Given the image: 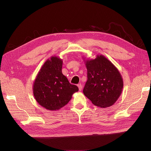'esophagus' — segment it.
I'll return each mask as SVG.
<instances>
[{
  "label": "esophagus",
  "instance_id": "esophagus-1",
  "mask_svg": "<svg viewBox=\"0 0 151 151\" xmlns=\"http://www.w3.org/2000/svg\"><path fill=\"white\" fill-rule=\"evenodd\" d=\"M77 86H78V87L79 90H80V91H81L82 90V88H83V86H82L81 84V83H80V84H78Z\"/></svg>",
  "mask_w": 151,
  "mask_h": 151
}]
</instances>
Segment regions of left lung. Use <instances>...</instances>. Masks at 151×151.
<instances>
[{"label": "left lung", "mask_w": 151, "mask_h": 151, "mask_svg": "<svg viewBox=\"0 0 151 151\" xmlns=\"http://www.w3.org/2000/svg\"><path fill=\"white\" fill-rule=\"evenodd\" d=\"M88 81L83 93L92 104L100 108L112 106L120 97L123 80L117 68L102 55L86 60Z\"/></svg>", "instance_id": "1"}]
</instances>
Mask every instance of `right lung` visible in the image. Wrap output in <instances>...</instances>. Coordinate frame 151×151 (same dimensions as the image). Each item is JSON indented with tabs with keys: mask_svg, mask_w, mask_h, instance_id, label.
<instances>
[{
	"mask_svg": "<svg viewBox=\"0 0 151 151\" xmlns=\"http://www.w3.org/2000/svg\"><path fill=\"white\" fill-rule=\"evenodd\" d=\"M62 60L52 56L43 65L33 86L34 97L38 104L48 110H58L67 105L78 91L62 72Z\"/></svg>",
	"mask_w": 151,
	"mask_h": 151,
	"instance_id": "add662e5",
	"label": "right lung"
}]
</instances>
